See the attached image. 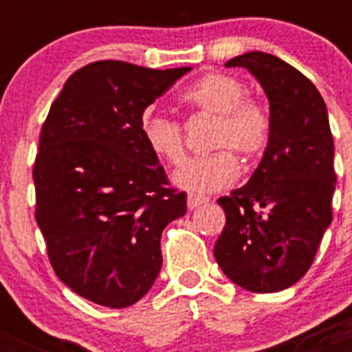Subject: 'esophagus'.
Returning a JSON list of instances; mask_svg holds the SVG:
<instances>
[{"mask_svg": "<svg viewBox=\"0 0 352 352\" xmlns=\"http://www.w3.org/2000/svg\"><path fill=\"white\" fill-rule=\"evenodd\" d=\"M206 203H208V199L201 197V195L188 194V197H186V208H188V210H195V208H199L201 204H206Z\"/></svg>", "mask_w": 352, "mask_h": 352, "instance_id": "esophagus-1", "label": "esophagus"}]
</instances>
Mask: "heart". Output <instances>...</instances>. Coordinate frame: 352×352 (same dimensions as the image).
Returning a JSON list of instances; mask_svg holds the SVG:
<instances>
[{
    "label": "heart",
    "mask_w": 352,
    "mask_h": 352,
    "mask_svg": "<svg viewBox=\"0 0 352 352\" xmlns=\"http://www.w3.org/2000/svg\"><path fill=\"white\" fill-rule=\"evenodd\" d=\"M236 77L211 72L179 93L178 100L194 114L213 116L208 148L213 153L186 162L174 173V185L190 194H213L231 186L239 176V162H254L266 151L272 139V116L263 102L245 95ZM141 133L151 153L169 166L186 157L182 123L158 114H144Z\"/></svg>",
    "instance_id": "heart-1"
}]
</instances>
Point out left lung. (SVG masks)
<instances>
[{
  "instance_id": "obj_1",
  "label": "left lung",
  "mask_w": 352,
  "mask_h": 352,
  "mask_svg": "<svg viewBox=\"0 0 352 352\" xmlns=\"http://www.w3.org/2000/svg\"><path fill=\"white\" fill-rule=\"evenodd\" d=\"M226 67H245L257 77L270 98L272 139L250 182L219 199L226 226L213 254L239 287L276 292L309 272L333 219L328 111L310 79L276 56L252 51Z\"/></svg>"
}]
</instances>
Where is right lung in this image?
I'll list each match as a JSON object with an SVG mask.
<instances>
[{"mask_svg":"<svg viewBox=\"0 0 352 352\" xmlns=\"http://www.w3.org/2000/svg\"><path fill=\"white\" fill-rule=\"evenodd\" d=\"M190 67L118 60L74 72L42 125L35 219L51 266L79 296L125 309L162 268V231L186 211L141 133L144 109Z\"/></svg>","mask_w":352,"mask_h":352,"instance_id":"right-lung-1","label":"right lung"}]
</instances>
